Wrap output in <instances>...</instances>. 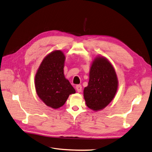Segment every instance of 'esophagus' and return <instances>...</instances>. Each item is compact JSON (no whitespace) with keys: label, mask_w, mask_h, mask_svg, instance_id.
I'll list each match as a JSON object with an SVG mask.
<instances>
[{"label":"esophagus","mask_w":152,"mask_h":152,"mask_svg":"<svg viewBox=\"0 0 152 152\" xmlns=\"http://www.w3.org/2000/svg\"><path fill=\"white\" fill-rule=\"evenodd\" d=\"M76 88L77 91L78 92H81V90H82V87H81V85H77L76 86Z\"/></svg>","instance_id":"esophagus-1"}]
</instances>
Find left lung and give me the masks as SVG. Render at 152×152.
<instances>
[{
	"label": "left lung",
	"instance_id": "left-lung-1",
	"mask_svg": "<svg viewBox=\"0 0 152 152\" xmlns=\"http://www.w3.org/2000/svg\"><path fill=\"white\" fill-rule=\"evenodd\" d=\"M118 88L115 69L105 57L98 56L92 61L88 86L83 96L87 106L94 111L105 108L114 99Z\"/></svg>",
	"mask_w": 152,
	"mask_h": 152
}]
</instances>
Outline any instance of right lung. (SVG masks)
<instances>
[{
	"label": "right lung",
	"mask_w": 152,
	"mask_h": 152,
	"mask_svg": "<svg viewBox=\"0 0 152 152\" xmlns=\"http://www.w3.org/2000/svg\"><path fill=\"white\" fill-rule=\"evenodd\" d=\"M65 56L60 50H53L42 60L34 77L38 96L47 106L54 109L62 107L75 89L65 78Z\"/></svg>",
	"instance_id": "obj_1"
}]
</instances>
